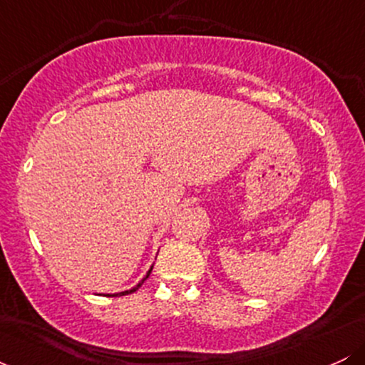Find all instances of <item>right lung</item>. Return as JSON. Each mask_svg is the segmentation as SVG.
<instances>
[{"mask_svg":"<svg viewBox=\"0 0 365 365\" xmlns=\"http://www.w3.org/2000/svg\"><path fill=\"white\" fill-rule=\"evenodd\" d=\"M150 271H153V266H150V269L148 271V274H145V278H144V279H142V282H140L139 284H137V287H133V288H132V290H127V292H121V293H115V297H116V295H130V293H133V292H135V290H139V288L142 287V283H144V282H145V279H148V278H149Z\"/></svg>","mask_w":365,"mask_h":365,"instance_id":"right-lung-1","label":"right lung"}]
</instances>
